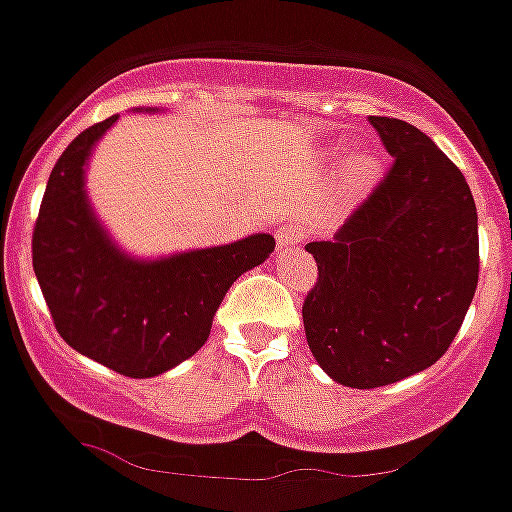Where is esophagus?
<instances>
[{
	"mask_svg": "<svg viewBox=\"0 0 512 512\" xmlns=\"http://www.w3.org/2000/svg\"><path fill=\"white\" fill-rule=\"evenodd\" d=\"M300 238H302V228L297 223H292V220H289V223H284L282 228L277 230L279 248L295 246V243H300Z\"/></svg>",
	"mask_w": 512,
	"mask_h": 512,
	"instance_id": "34e87169",
	"label": "esophagus"
}]
</instances>
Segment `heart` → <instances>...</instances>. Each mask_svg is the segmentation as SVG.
<instances>
[{
    "label": "heart",
    "instance_id": "1",
    "mask_svg": "<svg viewBox=\"0 0 512 512\" xmlns=\"http://www.w3.org/2000/svg\"><path fill=\"white\" fill-rule=\"evenodd\" d=\"M346 184L351 189H364L366 184H372L374 174H377V158L372 153H356L346 161Z\"/></svg>",
    "mask_w": 512,
    "mask_h": 512
}]
</instances>
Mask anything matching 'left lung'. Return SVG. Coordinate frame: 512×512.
I'll list each match as a JSON object with an SVG mask.
<instances>
[{"mask_svg": "<svg viewBox=\"0 0 512 512\" xmlns=\"http://www.w3.org/2000/svg\"><path fill=\"white\" fill-rule=\"evenodd\" d=\"M369 122L395 164L330 241L305 246L318 282L302 305L315 361L356 390L436 364L479 277L477 207L464 174L410 122Z\"/></svg>", "mask_w": 512, "mask_h": 512, "instance_id": "1", "label": "left lung"}]
</instances>
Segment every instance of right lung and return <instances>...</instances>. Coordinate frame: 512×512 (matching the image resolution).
<instances>
[{"instance_id": "right-lung-1", "label": "right lung", "mask_w": 512, "mask_h": 512, "mask_svg": "<svg viewBox=\"0 0 512 512\" xmlns=\"http://www.w3.org/2000/svg\"><path fill=\"white\" fill-rule=\"evenodd\" d=\"M117 115L61 153L33 230V269L61 338L133 379L169 372L205 346L230 284L274 251L269 233L235 243L135 259L94 215L87 164Z\"/></svg>"}]
</instances>
